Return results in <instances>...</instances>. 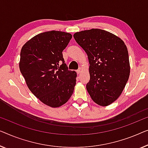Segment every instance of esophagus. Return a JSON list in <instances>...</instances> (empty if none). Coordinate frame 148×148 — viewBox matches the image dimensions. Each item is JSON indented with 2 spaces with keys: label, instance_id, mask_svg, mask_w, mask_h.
<instances>
[{
  "label": "esophagus",
  "instance_id": "esophagus-1",
  "mask_svg": "<svg viewBox=\"0 0 148 148\" xmlns=\"http://www.w3.org/2000/svg\"><path fill=\"white\" fill-rule=\"evenodd\" d=\"M81 70H82V69H81V68H79L78 70H76V72L78 74H79V73H80V72H81Z\"/></svg>",
  "mask_w": 148,
  "mask_h": 148
}]
</instances>
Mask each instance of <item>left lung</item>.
Returning a JSON list of instances; mask_svg holds the SVG:
<instances>
[{
	"instance_id": "obj_1",
	"label": "left lung",
	"mask_w": 148,
	"mask_h": 148,
	"mask_svg": "<svg viewBox=\"0 0 148 148\" xmlns=\"http://www.w3.org/2000/svg\"><path fill=\"white\" fill-rule=\"evenodd\" d=\"M74 37L88 56V94L99 105H111L119 97L130 77V60L125 44L113 33L99 29L75 33Z\"/></svg>"
}]
</instances>
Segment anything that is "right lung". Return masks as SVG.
I'll return each mask as SVG.
<instances>
[{"label": "right lung", "mask_w": 148, "mask_h": 148, "mask_svg": "<svg viewBox=\"0 0 148 148\" xmlns=\"http://www.w3.org/2000/svg\"><path fill=\"white\" fill-rule=\"evenodd\" d=\"M72 35L51 31L35 35L21 50L20 71L32 92L45 105L59 107L73 94L76 72L68 70L62 51Z\"/></svg>", "instance_id": "right-lung-1"}]
</instances>
